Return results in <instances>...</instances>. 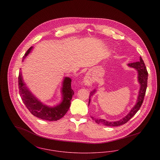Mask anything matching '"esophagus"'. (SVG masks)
Wrapping results in <instances>:
<instances>
[{
  "mask_svg": "<svg viewBox=\"0 0 160 160\" xmlns=\"http://www.w3.org/2000/svg\"><path fill=\"white\" fill-rule=\"evenodd\" d=\"M92 82V80L90 78V76H86V78H84V83L86 85H90L91 84Z\"/></svg>",
  "mask_w": 160,
  "mask_h": 160,
  "instance_id": "obj_1",
  "label": "esophagus"
}]
</instances>
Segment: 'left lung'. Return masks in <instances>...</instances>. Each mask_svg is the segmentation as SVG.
Returning <instances> with one entry per match:
<instances>
[{"label":"left lung","instance_id":"1","mask_svg":"<svg viewBox=\"0 0 160 160\" xmlns=\"http://www.w3.org/2000/svg\"><path fill=\"white\" fill-rule=\"evenodd\" d=\"M128 65L131 67L136 69L138 71V82L140 84V89L139 91V94H138L136 105L131 110V112H129V114H128L126 116H125L124 118H122V119H121L120 121H114V122H109V121H105L102 119H95L94 120L97 123L103 124V125L107 126H113V127L122 125V124L126 123L129 120H130V119H131L135 114H136V113L138 111L140 108L141 107L142 103L143 102L144 97H145L147 88L148 71L145 67L144 62L142 60V58H141V57H140L139 62L129 63ZM94 92L95 91L92 92L91 95H92V94L94 93ZM89 103H90V100H89ZM92 118L93 119V118L92 117Z\"/></svg>","mask_w":160,"mask_h":160}]
</instances>
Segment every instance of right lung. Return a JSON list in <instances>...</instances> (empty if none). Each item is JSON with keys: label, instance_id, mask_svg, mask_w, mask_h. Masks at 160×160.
<instances>
[{"label": "right lung", "instance_id": "1", "mask_svg": "<svg viewBox=\"0 0 160 160\" xmlns=\"http://www.w3.org/2000/svg\"><path fill=\"white\" fill-rule=\"evenodd\" d=\"M32 47H31L23 57V60L24 58L30 53ZM18 88L19 93L22 100L32 115L47 121H57L63 118L67 113L71 105V100L74 92L71 88V79L69 78H65L63 81L62 94V102L55 107H48L43 105L38 101L29 91L24 83L21 72H19L18 76Z\"/></svg>", "mask_w": 160, "mask_h": 160}]
</instances>
